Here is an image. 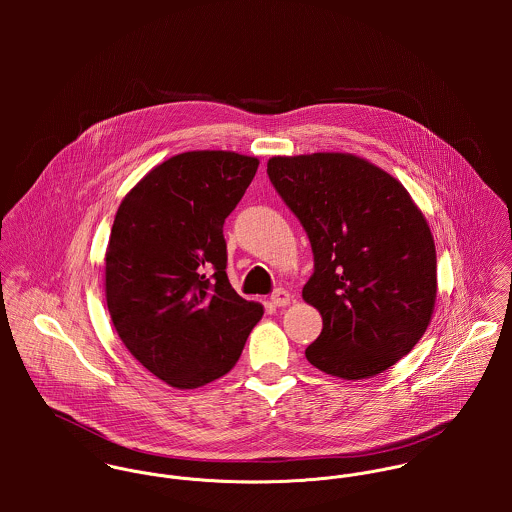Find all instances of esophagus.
<instances>
[{
    "label": "esophagus",
    "instance_id": "obj_1",
    "mask_svg": "<svg viewBox=\"0 0 512 512\" xmlns=\"http://www.w3.org/2000/svg\"><path fill=\"white\" fill-rule=\"evenodd\" d=\"M270 301H272L276 307H286V305H290V301H292V295H290V292H286V290L278 288L276 292L272 293Z\"/></svg>",
    "mask_w": 512,
    "mask_h": 512
}]
</instances>
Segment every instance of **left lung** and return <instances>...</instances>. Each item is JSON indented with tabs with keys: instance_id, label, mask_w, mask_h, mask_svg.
<instances>
[{
	"instance_id": "8db88e82",
	"label": "left lung",
	"mask_w": 512,
	"mask_h": 512,
	"mask_svg": "<svg viewBox=\"0 0 512 512\" xmlns=\"http://www.w3.org/2000/svg\"><path fill=\"white\" fill-rule=\"evenodd\" d=\"M268 177L313 250L301 295L323 329L307 361L343 380L396 365L436 307V244L424 213L398 179L353 153L278 155Z\"/></svg>"
}]
</instances>
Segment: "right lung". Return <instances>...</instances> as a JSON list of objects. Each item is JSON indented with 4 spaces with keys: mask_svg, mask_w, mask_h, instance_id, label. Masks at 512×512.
Segmentation results:
<instances>
[{
    "mask_svg": "<svg viewBox=\"0 0 512 512\" xmlns=\"http://www.w3.org/2000/svg\"><path fill=\"white\" fill-rule=\"evenodd\" d=\"M258 163L185 151L153 167L118 207L106 248L108 311L136 361L173 388L224 376L264 315L230 286L222 234Z\"/></svg>",
    "mask_w": 512,
    "mask_h": 512,
    "instance_id": "add662e5",
    "label": "right lung"
}]
</instances>
